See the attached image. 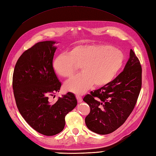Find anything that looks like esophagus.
Returning <instances> with one entry per match:
<instances>
[{
	"mask_svg": "<svg viewBox=\"0 0 156 156\" xmlns=\"http://www.w3.org/2000/svg\"><path fill=\"white\" fill-rule=\"evenodd\" d=\"M76 99H77L78 102H79V103H80V102H81L82 101V97H80V95H78V94H76Z\"/></svg>",
	"mask_w": 156,
	"mask_h": 156,
	"instance_id": "esophagus-1",
	"label": "esophagus"
}]
</instances>
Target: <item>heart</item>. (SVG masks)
Segmentation results:
<instances>
[{"label": "heart", "instance_id": "b5f03b06", "mask_svg": "<svg viewBox=\"0 0 156 156\" xmlns=\"http://www.w3.org/2000/svg\"><path fill=\"white\" fill-rule=\"evenodd\" d=\"M124 55L119 49L106 45H78L68 53L55 56L54 72L63 78H70L80 66L82 71L65 83V88L74 93H84L93 84L102 87L113 80L122 68Z\"/></svg>", "mask_w": 156, "mask_h": 156}]
</instances>
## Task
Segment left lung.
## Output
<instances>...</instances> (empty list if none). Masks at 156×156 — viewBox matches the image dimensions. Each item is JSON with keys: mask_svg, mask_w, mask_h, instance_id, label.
<instances>
[{"mask_svg": "<svg viewBox=\"0 0 156 156\" xmlns=\"http://www.w3.org/2000/svg\"><path fill=\"white\" fill-rule=\"evenodd\" d=\"M142 84V69L134 51L123 71L104 87L91 91L83 101L90 111L85 122L90 131L101 135L109 134L120 127L133 111Z\"/></svg>", "mask_w": 156, "mask_h": 156, "instance_id": "obj_1", "label": "left lung"}]
</instances>
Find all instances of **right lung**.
<instances>
[{
  "label": "right lung",
  "instance_id": "1",
  "mask_svg": "<svg viewBox=\"0 0 156 156\" xmlns=\"http://www.w3.org/2000/svg\"><path fill=\"white\" fill-rule=\"evenodd\" d=\"M55 41L38 42L23 53L12 75L16 107L26 122L46 136L59 133L65 117L77 105L74 94L68 92L54 104L49 97L59 92L61 82L52 67Z\"/></svg>",
  "mask_w": 156,
  "mask_h": 156
}]
</instances>
